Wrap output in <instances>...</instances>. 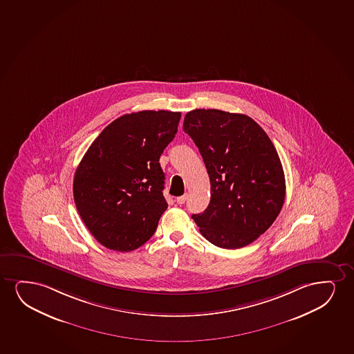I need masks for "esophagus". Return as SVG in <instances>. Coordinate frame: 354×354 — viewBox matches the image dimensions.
Listing matches in <instances>:
<instances>
[{
	"mask_svg": "<svg viewBox=\"0 0 354 354\" xmlns=\"http://www.w3.org/2000/svg\"><path fill=\"white\" fill-rule=\"evenodd\" d=\"M186 199H187V196H186V194H184V196H181V197L176 198V203L181 205V204H185V202H186Z\"/></svg>",
	"mask_w": 354,
	"mask_h": 354,
	"instance_id": "1",
	"label": "esophagus"
}]
</instances>
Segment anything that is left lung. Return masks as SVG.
<instances>
[{
	"label": "left lung",
	"instance_id": "8db88e82",
	"mask_svg": "<svg viewBox=\"0 0 354 354\" xmlns=\"http://www.w3.org/2000/svg\"><path fill=\"white\" fill-rule=\"evenodd\" d=\"M184 131L199 149L212 186L205 212L192 215L199 232L217 248L248 246L274 223L285 202L274 144L248 115L217 109L189 111Z\"/></svg>",
	"mask_w": 354,
	"mask_h": 354
}]
</instances>
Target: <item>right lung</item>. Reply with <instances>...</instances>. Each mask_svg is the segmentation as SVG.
<instances>
[{"mask_svg":"<svg viewBox=\"0 0 354 354\" xmlns=\"http://www.w3.org/2000/svg\"><path fill=\"white\" fill-rule=\"evenodd\" d=\"M180 113L142 111L102 131L75 170V207L104 248L129 252L147 243L168 207L160 157L178 132Z\"/></svg>","mask_w":354,"mask_h":354,"instance_id":"right-lung-1","label":"right lung"}]
</instances>
